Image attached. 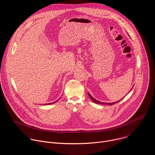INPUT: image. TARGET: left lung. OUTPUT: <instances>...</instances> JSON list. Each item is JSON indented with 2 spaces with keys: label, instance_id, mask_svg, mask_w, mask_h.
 <instances>
[{
  "label": "left lung",
  "instance_id": "8db88e82",
  "mask_svg": "<svg viewBox=\"0 0 155 155\" xmlns=\"http://www.w3.org/2000/svg\"><path fill=\"white\" fill-rule=\"evenodd\" d=\"M131 89V90H132ZM131 90H130V91H131ZM87 94H88V96H90V97L91 99V100L93 101V102H94L95 103H96V104H105V105H114V104H115V103H117V102H120L121 99H121V100H120V101H117V102H113V103H106V102H99V101H97L96 99H95L94 97H93V96H91V94L89 93H87Z\"/></svg>",
  "mask_w": 155,
  "mask_h": 155
}]
</instances>
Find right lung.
Masks as SVG:
<instances>
[{
    "instance_id": "obj_1",
    "label": "right lung",
    "mask_w": 155,
    "mask_h": 155,
    "mask_svg": "<svg viewBox=\"0 0 155 155\" xmlns=\"http://www.w3.org/2000/svg\"><path fill=\"white\" fill-rule=\"evenodd\" d=\"M53 102V103H50V104H46L45 105H49V104H54V102Z\"/></svg>"
}]
</instances>
